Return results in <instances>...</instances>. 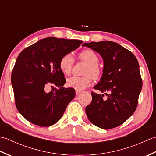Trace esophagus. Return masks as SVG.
Here are the masks:
<instances>
[{
	"label": "esophagus",
	"instance_id": "obj_1",
	"mask_svg": "<svg viewBox=\"0 0 156 156\" xmlns=\"http://www.w3.org/2000/svg\"><path fill=\"white\" fill-rule=\"evenodd\" d=\"M80 93V90H76V95H78Z\"/></svg>",
	"mask_w": 156,
	"mask_h": 156
}]
</instances>
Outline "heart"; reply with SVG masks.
I'll return each instance as SVG.
<instances>
[{
	"instance_id": "heart-1",
	"label": "heart",
	"mask_w": 156,
	"mask_h": 156,
	"mask_svg": "<svg viewBox=\"0 0 156 156\" xmlns=\"http://www.w3.org/2000/svg\"><path fill=\"white\" fill-rule=\"evenodd\" d=\"M78 58L85 62L88 66L85 69L84 77L72 76L66 80V86L69 88L82 90L88 87L91 83V76L94 80L100 79L102 74L101 68L98 64L99 57L92 49H84L78 54ZM73 58L70 54H65L59 59V68L64 74H69L73 67Z\"/></svg>"
}]
</instances>
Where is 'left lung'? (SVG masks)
<instances>
[{
  "mask_svg": "<svg viewBox=\"0 0 156 156\" xmlns=\"http://www.w3.org/2000/svg\"><path fill=\"white\" fill-rule=\"evenodd\" d=\"M102 56L104 69L96 90L92 92V102L86 107V113L92 124L103 129L117 127L133 114L142 88V79L137 58L133 53L115 42L102 41L85 43Z\"/></svg>",
  "mask_w": 156,
  "mask_h": 156,
  "instance_id": "1",
  "label": "left lung"
}]
</instances>
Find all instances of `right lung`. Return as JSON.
I'll return each mask as SVG.
<instances>
[{"mask_svg": "<svg viewBox=\"0 0 156 156\" xmlns=\"http://www.w3.org/2000/svg\"><path fill=\"white\" fill-rule=\"evenodd\" d=\"M82 44L76 39L47 37L20 53L12 69L11 83L16 107L28 121L49 127L61 119L76 93L74 88L63 87L66 79L59 62ZM52 85L58 88L46 93Z\"/></svg>", "mask_w": 156, "mask_h": 156, "instance_id": "1", "label": "right lung"}]
</instances>
